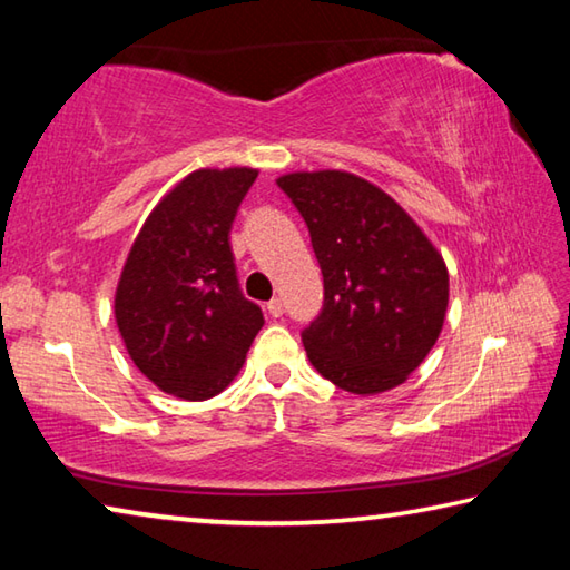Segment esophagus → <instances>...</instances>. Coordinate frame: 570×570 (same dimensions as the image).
<instances>
[{
    "label": "esophagus",
    "instance_id": "esophagus-1",
    "mask_svg": "<svg viewBox=\"0 0 570 570\" xmlns=\"http://www.w3.org/2000/svg\"><path fill=\"white\" fill-rule=\"evenodd\" d=\"M266 312L274 316V320H278V316H284V302L282 298H272V302L266 304Z\"/></svg>",
    "mask_w": 570,
    "mask_h": 570
}]
</instances>
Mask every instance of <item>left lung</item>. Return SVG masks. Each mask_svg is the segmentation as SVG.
Masks as SVG:
<instances>
[{"instance_id": "left-lung-1", "label": "left lung", "mask_w": 570, "mask_h": 570, "mask_svg": "<svg viewBox=\"0 0 570 570\" xmlns=\"http://www.w3.org/2000/svg\"><path fill=\"white\" fill-rule=\"evenodd\" d=\"M302 214L324 276V304L302 332L308 362L354 394L392 390L435 346L450 278L397 200L342 170L276 180Z\"/></svg>"}]
</instances>
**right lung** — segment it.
I'll list each match as a JSON object with an SVG mask.
<instances>
[{
    "label": "right lung",
    "mask_w": 570,
    "mask_h": 570,
    "mask_svg": "<svg viewBox=\"0 0 570 570\" xmlns=\"http://www.w3.org/2000/svg\"><path fill=\"white\" fill-rule=\"evenodd\" d=\"M258 170H196L153 208L122 266L115 322L163 392L198 402L244 366L264 314L240 294L230 226Z\"/></svg>",
    "instance_id": "obj_1"
}]
</instances>
